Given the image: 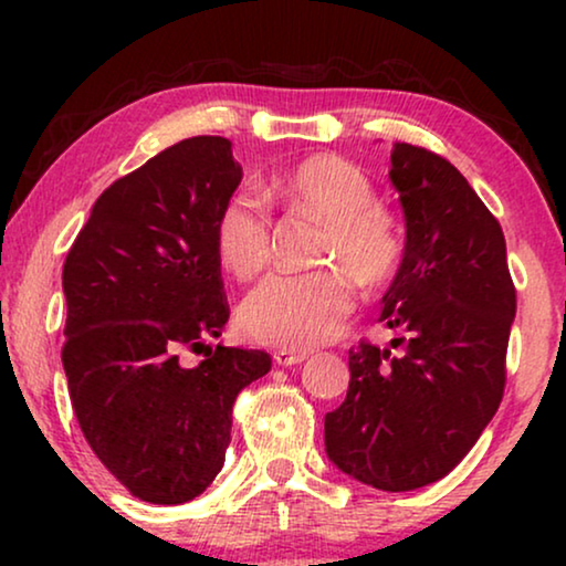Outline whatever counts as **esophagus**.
Segmentation results:
<instances>
[{
    "label": "esophagus",
    "instance_id": "1",
    "mask_svg": "<svg viewBox=\"0 0 566 566\" xmlns=\"http://www.w3.org/2000/svg\"><path fill=\"white\" fill-rule=\"evenodd\" d=\"M273 360H275V366L291 368V366H298V363H304V360H306V353H298V350H275V353H273Z\"/></svg>",
    "mask_w": 566,
    "mask_h": 566
}]
</instances>
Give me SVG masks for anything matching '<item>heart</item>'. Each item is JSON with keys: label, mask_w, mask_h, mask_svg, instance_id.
Returning a JSON list of instances; mask_svg holds the SVG:
<instances>
[{"label": "heart", "mask_w": 566, "mask_h": 566, "mask_svg": "<svg viewBox=\"0 0 566 566\" xmlns=\"http://www.w3.org/2000/svg\"><path fill=\"white\" fill-rule=\"evenodd\" d=\"M281 198L296 211L327 223L322 258L339 262L355 281L376 285L397 270L405 252L399 216L378 203L370 177L332 154L308 157L275 180ZM268 200L239 188L216 219V250L237 277H250L270 258ZM353 312V291L337 273H270L239 304V327L254 343L306 350L327 343Z\"/></svg>", "instance_id": "heart-1"}]
</instances>
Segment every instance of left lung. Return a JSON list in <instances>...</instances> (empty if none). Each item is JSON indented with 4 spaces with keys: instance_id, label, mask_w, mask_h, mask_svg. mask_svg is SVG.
I'll list each match as a JSON object with an SVG mask.
<instances>
[{
    "instance_id": "8db88e82",
    "label": "left lung",
    "mask_w": 566,
    "mask_h": 566,
    "mask_svg": "<svg viewBox=\"0 0 566 566\" xmlns=\"http://www.w3.org/2000/svg\"><path fill=\"white\" fill-rule=\"evenodd\" d=\"M407 244L378 322L391 347L350 350V386L324 417L339 471L384 492H409L455 469L497 412L515 319L505 234L451 161L394 144Z\"/></svg>"
}]
</instances>
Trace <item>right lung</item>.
Wrapping results in <instances>:
<instances>
[{"instance_id":"add662e5","label":"right lung","mask_w":566,"mask_h":566,"mask_svg":"<svg viewBox=\"0 0 566 566\" xmlns=\"http://www.w3.org/2000/svg\"><path fill=\"white\" fill-rule=\"evenodd\" d=\"M239 182L229 138H185L97 198L64 262L74 415L105 469L154 505L213 482L239 391L273 366L208 345L229 322L216 219Z\"/></svg>"}]
</instances>
